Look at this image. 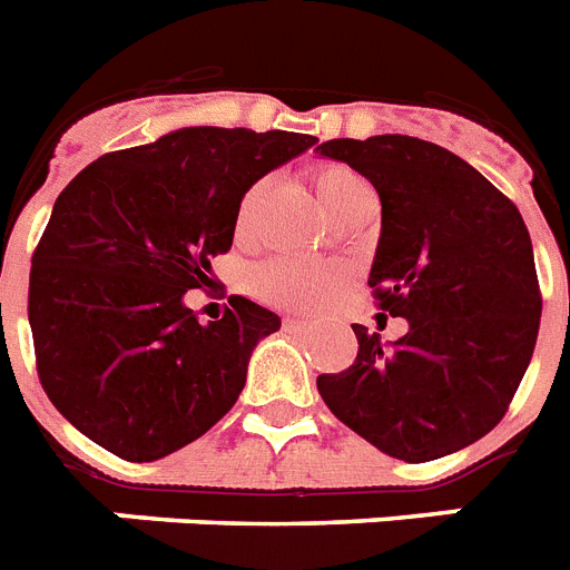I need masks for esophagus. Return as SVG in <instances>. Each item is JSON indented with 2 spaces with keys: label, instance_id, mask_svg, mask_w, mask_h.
I'll list each match as a JSON object with an SVG mask.
<instances>
[{
  "label": "esophagus",
  "instance_id": "esophagus-1",
  "mask_svg": "<svg viewBox=\"0 0 570 570\" xmlns=\"http://www.w3.org/2000/svg\"><path fill=\"white\" fill-rule=\"evenodd\" d=\"M284 325L286 327H304V325H307V322H304V318H301V316H284Z\"/></svg>",
  "mask_w": 570,
  "mask_h": 570
}]
</instances>
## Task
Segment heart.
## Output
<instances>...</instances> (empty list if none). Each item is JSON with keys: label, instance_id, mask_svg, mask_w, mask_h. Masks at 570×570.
<instances>
[{"label": "heart", "instance_id": "b5f03b06", "mask_svg": "<svg viewBox=\"0 0 570 570\" xmlns=\"http://www.w3.org/2000/svg\"><path fill=\"white\" fill-rule=\"evenodd\" d=\"M309 180L316 189L318 202L331 216L336 207H342L351 196H357L368 184L363 175H357L345 164H316L309 169ZM261 184H254L243 193L237 205V216H234V234L237 239L248 237L252 230L254 210L261 202ZM348 281V269L342 263L333 261H298V257H272L266 263H257L248 275H245V286L248 293L257 295L266 304L275 307H295L309 309L318 307L322 301L331 298L336 289H342Z\"/></svg>", "mask_w": 570, "mask_h": 570}]
</instances>
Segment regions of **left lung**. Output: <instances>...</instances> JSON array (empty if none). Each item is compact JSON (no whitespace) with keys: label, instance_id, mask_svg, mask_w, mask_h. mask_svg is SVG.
<instances>
[{"label":"left lung","instance_id":"8db88e82","mask_svg":"<svg viewBox=\"0 0 570 570\" xmlns=\"http://www.w3.org/2000/svg\"><path fill=\"white\" fill-rule=\"evenodd\" d=\"M381 196V243L368 286L377 322L410 331L383 348L368 327L357 360L318 374V395L354 433L404 462L478 442L510 410L539 336L533 243L492 180L436 142L404 134L327 140Z\"/></svg>","mask_w":570,"mask_h":570}]
</instances>
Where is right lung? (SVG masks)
Wrapping results in <instances>:
<instances>
[{"instance_id": "obj_1", "label": "right lung", "mask_w": 570, "mask_h": 570, "mask_svg": "<svg viewBox=\"0 0 570 570\" xmlns=\"http://www.w3.org/2000/svg\"><path fill=\"white\" fill-rule=\"evenodd\" d=\"M309 134L180 128L110 151L69 180L31 257L37 374L58 413L105 451L151 462L237 404L254 345L281 327L230 295L198 325L187 289L210 286L254 180L307 151Z\"/></svg>"}]
</instances>
